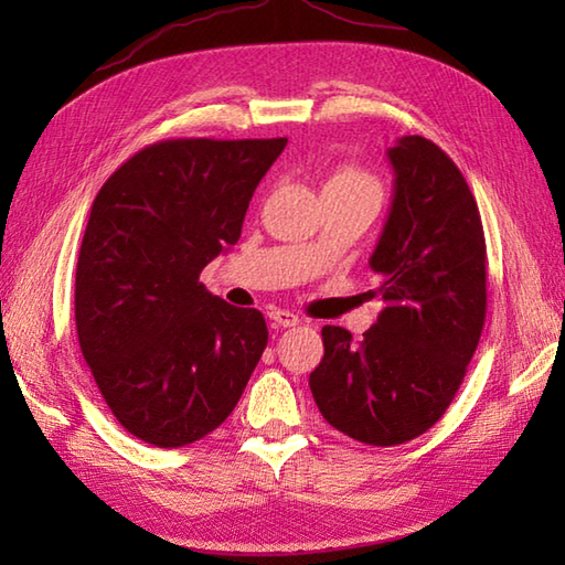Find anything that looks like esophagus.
I'll use <instances>...</instances> for the list:
<instances>
[{
	"instance_id": "obj_1",
	"label": "esophagus",
	"mask_w": 565,
	"mask_h": 565,
	"mask_svg": "<svg viewBox=\"0 0 565 565\" xmlns=\"http://www.w3.org/2000/svg\"><path fill=\"white\" fill-rule=\"evenodd\" d=\"M269 320L274 322V326H279V328H296L298 322H301V318H298L296 313H291V310H284V308H271L269 310Z\"/></svg>"
}]
</instances>
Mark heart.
<instances>
[{"label":"heart","mask_w":565,"mask_h":565,"mask_svg":"<svg viewBox=\"0 0 565 565\" xmlns=\"http://www.w3.org/2000/svg\"><path fill=\"white\" fill-rule=\"evenodd\" d=\"M322 194L340 199H359L379 209L383 201V186L374 174H369L362 167L342 164L338 170H332V174L326 179Z\"/></svg>","instance_id":"1"}]
</instances>
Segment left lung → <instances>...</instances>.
Returning a JSON list of instances; mask_svg holds the SVG:
<instances>
[{
	"label": "left lung",
	"mask_w": 565,
	"mask_h": 565,
	"mask_svg": "<svg viewBox=\"0 0 565 565\" xmlns=\"http://www.w3.org/2000/svg\"><path fill=\"white\" fill-rule=\"evenodd\" d=\"M388 160L393 206L369 262L386 308L359 342L322 328L310 374L322 417L371 447L411 441L447 413L488 308L483 223L459 167L423 136L401 138Z\"/></svg>",
	"instance_id": "left-lung-1"
}]
</instances>
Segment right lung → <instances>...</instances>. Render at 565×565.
I'll list each match as a JSON object with an SVG mask.
<instances>
[{"label":"right lung","instance_id":"right-lung-1","mask_svg":"<svg viewBox=\"0 0 565 565\" xmlns=\"http://www.w3.org/2000/svg\"><path fill=\"white\" fill-rule=\"evenodd\" d=\"M286 138H172L138 150L92 203L75 276L84 362L114 417L160 449L235 411L269 332L257 308L206 291Z\"/></svg>","mask_w":565,"mask_h":565}]
</instances>
